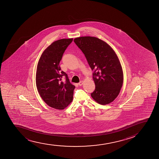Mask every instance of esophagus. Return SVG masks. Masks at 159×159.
<instances>
[{"label":"esophagus","instance_id":"obj_1","mask_svg":"<svg viewBox=\"0 0 159 159\" xmlns=\"http://www.w3.org/2000/svg\"><path fill=\"white\" fill-rule=\"evenodd\" d=\"M79 84V86H82L83 84V81L81 80L80 82V83H79V84Z\"/></svg>","mask_w":159,"mask_h":159}]
</instances>
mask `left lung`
<instances>
[{
  "instance_id": "1",
  "label": "left lung",
  "mask_w": 159,
  "mask_h": 159,
  "mask_svg": "<svg viewBox=\"0 0 159 159\" xmlns=\"http://www.w3.org/2000/svg\"><path fill=\"white\" fill-rule=\"evenodd\" d=\"M74 41L84 53L93 70L95 90L91 94L96 102L106 105L118 97L123 84V71L115 52L96 37L76 38Z\"/></svg>"
}]
</instances>
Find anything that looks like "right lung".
Returning a JSON list of instances; mask_svg holds the SVG:
<instances>
[{
    "label": "right lung",
    "mask_w": 159,
    "mask_h": 159,
    "mask_svg": "<svg viewBox=\"0 0 159 159\" xmlns=\"http://www.w3.org/2000/svg\"><path fill=\"white\" fill-rule=\"evenodd\" d=\"M72 41L73 39H62L53 42L43 51L37 66L36 85L39 93L48 106L56 109H64L73 101L75 86L59 66L64 52ZM62 76L66 77L64 83Z\"/></svg>",
    "instance_id": "1"
}]
</instances>
